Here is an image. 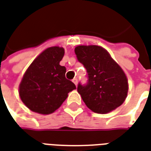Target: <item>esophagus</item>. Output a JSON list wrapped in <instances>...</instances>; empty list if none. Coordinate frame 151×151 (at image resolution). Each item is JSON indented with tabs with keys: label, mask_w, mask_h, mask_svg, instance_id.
Instances as JSON below:
<instances>
[{
	"label": "esophagus",
	"mask_w": 151,
	"mask_h": 151,
	"mask_svg": "<svg viewBox=\"0 0 151 151\" xmlns=\"http://www.w3.org/2000/svg\"><path fill=\"white\" fill-rule=\"evenodd\" d=\"M73 83H74L76 86L78 85V78H75L73 79Z\"/></svg>",
	"instance_id": "esophagus-1"
}]
</instances>
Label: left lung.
Segmentation results:
<instances>
[{
  "label": "left lung",
  "instance_id": "1",
  "mask_svg": "<svg viewBox=\"0 0 151 151\" xmlns=\"http://www.w3.org/2000/svg\"><path fill=\"white\" fill-rule=\"evenodd\" d=\"M74 52L87 72V82L78 86V92L87 108L106 114L120 107L129 90L126 75L120 66L102 47L81 45Z\"/></svg>",
  "mask_w": 151,
  "mask_h": 151
}]
</instances>
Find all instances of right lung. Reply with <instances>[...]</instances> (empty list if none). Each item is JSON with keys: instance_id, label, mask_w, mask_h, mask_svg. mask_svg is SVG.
<instances>
[{"instance_id": "obj_1", "label": "right lung", "mask_w": 151, "mask_h": 151, "mask_svg": "<svg viewBox=\"0 0 151 151\" xmlns=\"http://www.w3.org/2000/svg\"><path fill=\"white\" fill-rule=\"evenodd\" d=\"M65 49L51 47L34 60L19 85V95L30 110L47 115L56 111L76 89L65 78L66 68L60 65Z\"/></svg>"}]
</instances>
